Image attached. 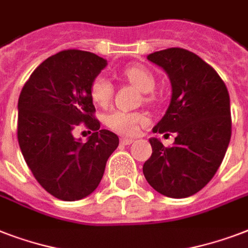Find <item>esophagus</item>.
<instances>
[{
    "label": "esophagus",
    "instance_id": "obj_1",
    "mask_svg": "<svg viewBox=\"0 0 248 248\" xmlns=\"http://www.w3.org/2000/svg\"><path fill=\"white\" fill-rule=\"evenodd\" d=\"M121 143L124 144V145H130L131 143H134V139L132 138H122Z\"/></svg>",
    "mask_w": 248,
    "mask_h": 248
}]
</instances>
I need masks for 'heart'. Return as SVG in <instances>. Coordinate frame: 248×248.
<instances>
[{
  "label": "heart",
  "instance_id": "obj_1",
  "mask_svg": "<svg viewBox=\"0 0 248 248\" xmlns=\"http://www.w3.org/2000/svg\"><path fill=\"white\" fill-rule=\"evenodd\" d=\"M124 76L134 86L143 93H151L155 89V78L147 67L144 65H130L124 68ZM90 95L95 104L104 107L110 101L113 95V85L105 76H97L90 87ZM105 124L113 131L124 135H134L143 122L145 116L138 112H124V110H113L105 116Z\"/></svg>",
  "mask_w": 248,
  "mask_h": 248
}]
</instances>
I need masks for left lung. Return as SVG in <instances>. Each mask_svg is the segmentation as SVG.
Masks as SVG:
<instances>
[{
	"label": "left lung",
	"mask_w": 248,
	"mask_h": 248,
	"mask_svg": "<svg viewBox=\"0 0 248 248\" xmlns=\"http://www.w3.org/2000/svg\"><path fill=\"white\" fill-rule=\"evenodd\" d=\"M147 59L166 72L172 93L153 132H176V138L170 148L149 139L153 153L143 173L163 196L185 198L200 192L223 162L232 135L229 93L215 69L194 52L171 47Z\"/></svg>",
	"instance_id": "1"
}]
</instances>
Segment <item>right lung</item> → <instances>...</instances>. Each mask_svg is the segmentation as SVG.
Listing matches in <instances>:
<instances>
[{
    "instance_id": "add662e5",
    "label": "right lung",
    "mask_w": 248,
    "mask_h": 248,
    "mask_svg": "<svg viewBox=\"0 0 248 248\" xmlns=\"http://www.w3.org/2000/svg\"><path fill=\"white\" fill-rule=\"evenodd\" d=\"M107 60L64 50L34 69L17 101V141L42 188L62 201H78L97 188L120 139L93 117L91 83ZM83 122L94 132L86 143L73 136Z\"/></svg>"
}]
</instances>
